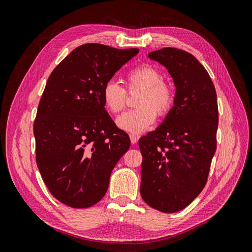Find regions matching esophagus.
<instances>
[{
  "mask_svg": "<svg viewBox=\"0 0 252 252\" xmlns=\"http://www.w3.org/2000/svg\"><path fill=\"white\" fill-rule=\"evenodd\" d=\"M129 136H130V141H131V144H132V145H134V144L138 143V141H139L138 135H135V134L130 133V134H129Z\"/></svg>",
  "mask_w": 252,
  "mask_h": 252,
  "instance_id": "1",
  "label": "esophagus"
}]
</instances>
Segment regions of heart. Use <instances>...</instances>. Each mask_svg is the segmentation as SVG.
<instances>
[{
	"label": "heart",
	"mask_w": 252,
	"mask_h": 252,
	"mask_svg": "<svg viewBox=\"0 0 252 252\" xmlns=\"http://www.w3.org/2000/svg\"><path fill=\"white\" fill-rule=\"evenodd\" d=\"M125 83L129 91L141 90L135 103L139 108L122 113L116 123L122 130L139 134L155 123L157 113L163 116L170 110L174 100L173 87L162 79L158 69L149 64L131 69L126 74ZM102 100L109 112L118 113L125 107V89L113 80L106 82L102 89Z\"/></svg>",
	"instance_id": "obj_1"
}]
</instances>
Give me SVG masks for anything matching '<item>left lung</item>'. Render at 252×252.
Instances as JSON below:
<instances>
[{
	"label": "left lung",
	"instance_id": "8db88e82",
	"mask_svg": "<svg viewBox=\"0 0 252 252\" xmlns=\"http://www.w3.org/2000/svg\"><path fill=\"white\" fill-rule=\"evenodd\" d=\"M173 80L172 108L155 131L142 136L141 195L150 207L177 212L201 193L217 148L216 88L189 52L167 47L148 53Z\"/></svg>",
	"mask_w": 252,
	"mask_h": 252
}]
</instances>
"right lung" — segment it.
Masks as SVG:
<instances>
[{"label": "right lung", "mask_w": 252, "mask_h": 252, "mask_svg": "<svg viewBox=\"0 0 252 252\" xmlns=\"http://www.w3.org/2000/svg\"><path fill=\"white\" fill-rule=\"evenodd\" d=\"M138 53L84 44L48 78L33 125L36 164L51 194L69 207L101 201L112 169L130 147L104 107L102 89Z\"/></svg>", "instance_id": "right-lung-1"}]
</instances>
